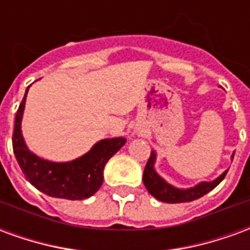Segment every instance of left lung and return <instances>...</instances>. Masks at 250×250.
Segmentation results:
<instances>
[{
	"mask_svg": "<svg viewBox=\"0 0 250 250\" xmlns=\"http://www.w3.org/2000/svg\"><path fill=\"white\" fill-rule=\"evenodd\" d=\"M234 155H231V158ZM157 159V154L155 151H151V155L147 161L146 167H145V173H143V184L146 186L147 191L151 194L152 197H155L162 202H167V204H181V202H190L194 199H198L204 197L205 194L211 191L213 188L220 184L222 179L225 178V173H222L211 182H201L197 186L190 188H177L167 184L165 179L158 175V173L154 168V163Z\"/></svg>",
	"mask_w": 250,
	"mask_h": 250,
	"instance_id": "left-lung-1",
	"label": "left lung"
}]
</instances>
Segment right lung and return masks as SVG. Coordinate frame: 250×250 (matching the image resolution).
<instances>
[{
    "mask_svg": "<svg viewBox=\"0 0 250 250\" xmlns=\"http://www.w3.org/2000/svg\"><path fill=\"white\" fill-rule=\"evenodd\" d=\"M24 99L20 104L13 132V151L26 179L46 195L71 201L85 199L98 191L103 184L105 163L125 146V138H112L98 142L83 157L71 162H51L29 151L21 132V120L25 108Z\"/></svg>",
    "mask_w": 250,
    "mask_h": 250,
    "instance_id": "1",
    "label": "right lung"
}]
</instances>
